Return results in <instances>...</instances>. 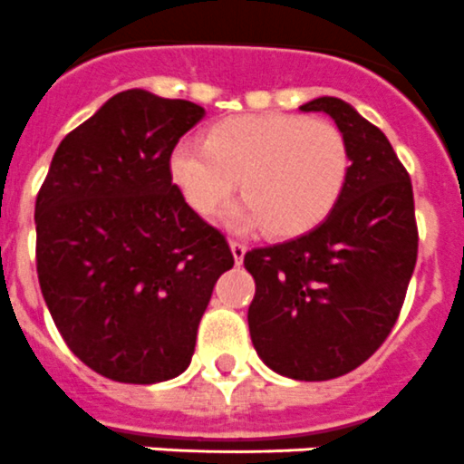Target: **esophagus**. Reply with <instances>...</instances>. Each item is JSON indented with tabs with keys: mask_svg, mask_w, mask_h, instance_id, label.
I'll list each match as a JSON object with an SVG mask.
<instances>
[{
	"mask_svg": "<svg viewBox=\"0 0 464 464\" xmlns=\"http://www.w3.org/2000/svg\"><path fill=\"white\" fill-rule=\"evenodd\" d=\"M229 248H232V256H235V262H237V265H241V262H244L246 251H248V248H246L244 241L232 239V241H229Z\"/></svg>",
	"mask_w": 464,
	"mask_h": 464,
	"instance_id": "34e87169",
	"label": "esophagus"
}]
</instances>
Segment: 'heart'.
<instances>
[{"mask_svg":"<svg viewBox=\"0 0 464 464\" xmlns=\"http://www.w3.org/2000/svg\"><path fill=\"white\" fill-rule=\"evenodd\" d=\"M351 153L334 122L297 113H246L213 122L202 141H179L169 153V176L188 207L211 218L239 181L235 227H257L269 237H297L321 223L342 197Z\"/></svg>","mask_w":464,"mask_h":464,"instance_id":"1","label":"heart"}]
</instances>
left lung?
Listing matches in <instances>:
<instances>
[{
    "mask_svg": "<svg viewBox=\"0 0 464 464\" xmlns=\"http://www.w3.org/2000/svg\"><path fill=\"white\" fill-rule=\"evenodd\" d=\"M299 109L337 122L351 169L318 227L246 253L256 278L248 327L274 372L327 381L372 358L395 327L418 257L416 208L409 171L379 127L337 97Z\"/></svg>",
    "mask_w": 464,
    "mask_h": 464,
    "instance_id": "1",
    "label": "left lung"
}]
</instances>
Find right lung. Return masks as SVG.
Here are the masks:
<instances>
[{"instance_id":"right-lung-1","label":"right lung","mask_w":464,"mask_h":464,"mask_svg":"<svg viewBox=\"0 0 464 464\" xmlns=\"http://www.w3.org/2000/svg\"><path fill=\"white\" fill-rule=\"evenodd\" d=\"M204 118L146 90L111 97L63 139L36 195V274L72 353L121 383L186 372L213 285L235 265L169 176Z\"/></svg>"}]
</instances>
